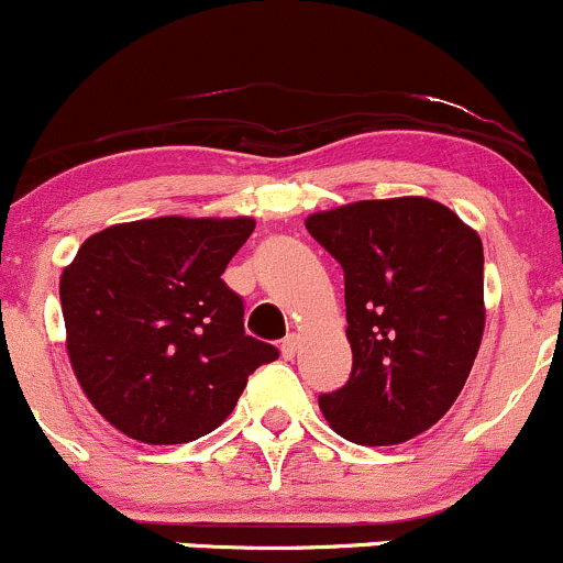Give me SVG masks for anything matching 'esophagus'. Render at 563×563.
Segmentation results:
<instances>
[{"instance_id": "1", "label": "esophagus", "mask_w": 563, "mask_h": 563, "mask_svg": "<svg viewBox=\"0 0 563 563\" xmlns=\"http://www.w3.org/2000/svg\"><path fill=\"white\" fill-rule=\"evenodd\" d=\"M295 352H298V335H287V339L282 341V355L287 357V361H292Z\"/></svg>"}]
</instances>
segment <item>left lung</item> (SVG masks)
Segmentation results:
<instances>
[{"instance_id":"obj_1","label":"left lung","mask_w":563,"mask_h":563,"mask_svg":"<svg viewBox=\"0 0 563 563\" xmlns=\"http://www.w3.org/2000/svg\"><path fill=\"white\" fill-rule=\"evenodd\" d=\"M344 268L352 374L320 396L335 433L366 448L415 439L461 396L485 330L483 241L428 197L311 213Z\"/></svg>"}]
</instances>
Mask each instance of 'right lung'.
Segmentation results:
<instances>
[{"instance_id": "obj_1", "label": "right lung", "mask_w": 563, "mask_h": 563, "mask_svg": "<svg viewBox=\"0 0 563 563\" xmlns=\"http://www.w3.org/2000/svg\"><path fill=\"white\" fill-rule=\"evenodd\" d=\"M254 219L159 217L84 241L59 282L67 355L86 398L146 444H184L228 420L249 374L279 350L243 330L222 279Z\"/></svg>"}]
</instances>
